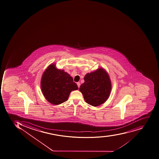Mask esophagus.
Instances as JSON below:
<instances>
[{
  "label": "esophagus",
  "mask_w": 159,
  "mask_h": 159,
  "mask_svg": "<svg viewBox=\"0 0 159 159\" xmlns=\"http://www.w3.org/2000/svg\"><path fill=\"white\" fill-rule=\"evenodd\" d=\"M77 84L78 87V88L80 87V82H77Z\"/></svg>",
  "instance_id": "1"
}]
</instances>
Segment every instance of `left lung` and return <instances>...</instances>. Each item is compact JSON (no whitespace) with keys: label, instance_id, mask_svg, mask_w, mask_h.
I'll return each instance as SVG.
<instances>
[{"label":"left lung","instance_id":"8db88e82","mask_svg":"<svg viewBox=\"0 0 159 159\" xmlns=\"http://www.w3.org/2000/svg\"><path fill=\"white\" fill-rule=\"evenodd\" d=\"M84 81L79 91L83 95L85 102L94 107L106 102L111 90V83L107 72L103 68H99L95 71L86 74Z\"/></svg>","mask_w":159,"mask_h":159}]
</instances>
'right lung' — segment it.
Here are the masks:
<instances>
[{
  "mask_svg": "<svg viewBox=\"0 0 159 159\" xmlns=\"http://www.w3.org/2000/svg\"><path fill=\"white\" fill-rule=\"evenodd\" d=\"M41 87L46 100L53 105L65 102L71 92L78 89L73 78L64 70L57 68L53 63L50 64L42 75Z\"/></svg>",
  "mask_w": 159,
  "mask_h": 159,
  "instance_id": "1",
  "label": "right lung"
}]
</instances>
